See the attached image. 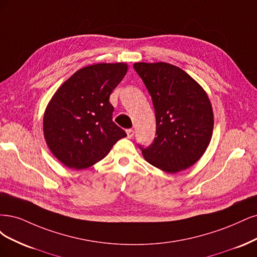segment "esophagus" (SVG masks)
Returning a JSON list of instances; mask_svg holds the SVG:
<instances>
[{
  "mask_svg": "<svg viewBox=\"0 0 257 257\" xmlns=\"http://www.w3.org/2000/svg\"><path fill=\"white\" fill-rule=\"evenodd\" d=\"M134 136H135V131L132 130V129H128L127 130V137H128V139H132V138H134Z\"/></svg>",
  "mask_w": 257,
  "mask_h": 257,
  "instance_id": "esophagus-1",
  "label": "esophagus"
}]
</instances>
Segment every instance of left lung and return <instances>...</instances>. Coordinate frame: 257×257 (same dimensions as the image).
I'll list each match as a JSON object with an SVG mask.
<instances>
[{"instance_id":"left-lung-1","label":"left lung","mask_w":257,"mask_h":257,"mask_svg":"<svg viewBox=\"0 0 257 257\" xmlns=\"http://www.w3.org/2000/svg\"><path fill=\"white\" fill-rule=\"evenodd\" d=\"M134 68L152 96L156 138L146 148L145 160L164 172L186 170L201 158L212 136L213 112L203 87L176 66L136 63Z\"/></svg>"}]
</instances>
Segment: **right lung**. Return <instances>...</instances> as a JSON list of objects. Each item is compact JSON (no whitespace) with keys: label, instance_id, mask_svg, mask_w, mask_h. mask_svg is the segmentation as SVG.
<instances>
[{"label":"right lung","instance_id":"right-lung-1","mask_svg":"<svg viewBox=\"0 0 257 257\" xmlns=\"http://www.w3.org/2000/svg\"><path fill=\"white\" fill-rule=\"evenodd\" d=\"M127 70L125 63L86 66L53 95L44 115V135L51 153L67 168L92 167L127 137L113 121L109 101Z\"/></svg>","mask_w":257,"mask_h":257}]
</instances>
